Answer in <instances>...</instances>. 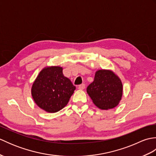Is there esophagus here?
Wrapping results in <instances>:
<instances>
[{
  "label": "esophagus",
  "instance_id": "1",
  "mask_svg": "<svg viewBox=\"0 0 156 156\" xmlns=\"http://www.w3.org/2000/svg\"><path fill=\"white\" fill-rule=\"evenodd\" d=\"M84 88H85V84H82L78 86L79 90H84Z\"/></svg>",
  "mask_w": 156,
  "mask_h": 156
}]
</instances>
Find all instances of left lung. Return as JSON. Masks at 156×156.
Instances as JSON below:
<instances>
[{
    "instance_id": "1",
    "label": "left lung",
    "mask_w": 156,
    "mask_h": 156,
    "mask_svg": "<svg viewBox=\"0 0 156 156\" xmlns=\"http://www.w3.org/2000/svg\"><path fill=\"white\" fill-rule=\"evenodd\" d=\"M87 91L97 107L108 110L119 105L122 94V84L114 72L99 69L95 73L94 80L88 85Z\"/></svg>"
}]
</instances>
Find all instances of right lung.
Here are the masks:
<instances>
[{"label": "right lung", "mask_w": 156, "mask_h": 156, "mask_svg": "<svg viewBox=\"0 0 156 156\" xmlns=\"http://www.w3.org/2000/svg\"><path fill=\"white\" fill-rule=\"evenodd\" d=\"M59 66L44 68L31 88V94L39 107L48 112H56L67 105L76 89Z\"/></svg>", "instance_id": "right-lung-1"}]
</instances>
